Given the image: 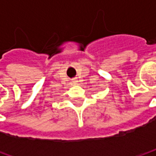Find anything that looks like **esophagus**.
<instances>
[{"label":"esophagus","instance_id":"obj_1","mask_svg":"<svg viewBox=\"0 0 156 156\" xmlns=\"http://www.w3.org/2000/svg\"><path fill=\"white\" fill-rule=\"evenodd\" d=\"M74 82H76V81H74Z\"/></svg>","mask_w":156,"mask_h":156}]
</instances>
